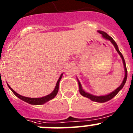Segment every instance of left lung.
Here are the masks:
<instances>
[{"label": "left lung", "mask_w": 133, "mask_h": 133, "mask_svg": "<svg viewBox=\"0 0 133 133\" xmlns=\"http://www.w3.org/2000/svg\"><path fill=\"white\" fill-rule=\"evenodd\" d=\"M98 32H99L100 34H101L102 35V37L103 38H104L105 40H108V41H110V43H112L113 44V46H115V49L117 51V52L118 53V55H120L121 56V58H122V61H123V65H124V79H123V82L121 84V85L117 88L116 90H115L114 91L111 92L110 93L108 94V95H101V96H96V95H93L92 94H90L89 92H86L85 90L83 89L82 87V85H81V83H80L79 80L77 78V81H78V87H79V92L81 93V95H83V97H87V98H89L90 100H91L92 101H95L97 102V103H105L107 101H110V99H112L114 97H115L116 95H117L118 92H119L120 90H121L124 87V84L126 83L127 81V67H126V64H125V61H124V57H123V55L121 54V52H120V50H118V46H117V43H115V41L112 39V37H110L109 35H108L104 31H101V30H98Z\"/></svg>", "instance_id": "8db88e82"}]
</instances>
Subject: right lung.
<instances>
[{
	"mask_svg": "<svg viewBox=\"0 0 133 133\" xmlns=\"http://www.w3.org/2000/svg\"><path fill=\"white\" fill-rule=\"evenodd\" d=\"M63 73H62L61 75V76H60L59 78H58V80L57 81V82H56V86H55V89L53 90V91H52L51 93L49 94V95H46V96H44V97H40V98H30V97H24V96H22V95H19V94H18L17 92H15V90L12 89L9 84H7V85H8L9 89L12 90V92H13L14 95H15V96H16L18 98H19L20 99L23 101L26 102V103H29V104H30L41 105V104H44V103H46V102L49 101H50V100H52V98H54L55 97H56V95H57L58 91L60 81H61V78H62V77H63Z\"/></svg>",
	"mask_w": 133,
	"mask_h": 133,
	"instance_id": "obj_1",
	"label": "right lung"
}]
</instances>
